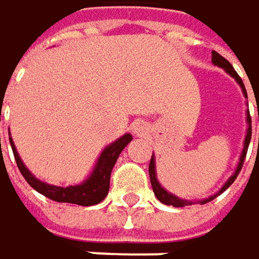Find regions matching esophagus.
I'll return each mask as SVG.
<instances>
[{
    "instance_id": "34e87169",
    "label": "esophagus",
    "mask_w": 259,
    "mask_h": 259,
    "mask_svg": "<svg viewBox=\"0 0 259 259\" xmlns=\"http://www.w3.org/2000/svg\"><path fill=\"white\" fill-rule=\"evenodd\" d=\"M143 130H145V128H143V125H142L140 122H137V123L134 125V133H136L137 136L143 134Z\"/></svg>"
}]
</instances>
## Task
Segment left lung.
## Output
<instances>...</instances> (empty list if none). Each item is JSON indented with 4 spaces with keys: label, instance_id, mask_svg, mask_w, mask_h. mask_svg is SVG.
Instances as JSON below:
<instances>
[{
    "label": "left lung",
    "instance_id": "left-lung-1",
    "mask_svg": "<svg viewBox=\"0 0 259 259\" xmlns=\"http://www.w3.org/2000/svg\"><path fill=\"white\" fill-rule=\"evenodd\" d=\"M211 62L214 63L215 66H219V67H223L238 84H240V87H241V90H243V95L247 98V93H246V87H244V84H243V81H241V78L238 76V73L235 72V69L232 67V65L226 60V59H223L219 53H215V51H212V54H211ZM259 111V110H258ZM258 122H259V114H258ZM250 137H252V120H250V114H249V110H247V131H246V137H244V145H243V151H241V155H240V161H238V166H237V169H235V172L232 174V177L223 184V187L217 192L215 194H212V196H209V197H206V199H203V200H187V199H181V197H178V196H175V194L169 193L166 189H163L161 187V184L158 183V180H157V170H155V157H154V154H152V158H151V163H149V177H151V184H152V190H154V193L157 196V199L160 200V202H163L164 205H172V206H186V205H192V203H196V202H199V203H206V202H209V200H212L214 197H217L219 194H222L234 181H235V178L238 177V174H240V170H241V167H243V163H244V158H246V154H247V148H249V143H250ZM259 142V139H258Z\"/></svg>",
    "mask_w": 259,
    "mask_h": 259
}]
</instances>
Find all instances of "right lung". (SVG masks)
<instances>
[{"mask_svg":"<svg viewBox=\"0 0 259 259\" xmlns=\"http://www.w3.org/2000/svg\"><path fill=\"white\" fill-rule=\"evenodd\" d=\"M12 149H13V155L18 164L19 172L22 174V177L25 178V181L40 194L56 200V202H65V203H76L81 206H90V205H96L99 202H102L105 199V196L108 194L110 190V175L111 170L120 155V152L125 149V146L133 140L131 134H125L120 139H117L116 142L110 143L99 155L96 166L93 167V172L89 175V178L85 181H82L78 186H67V187H59V186H51L47 184L40 180H37L22 163L15 143L12 140V137H9Z\"/></svg>","mask_w":259,"mask_h":259,"instance_id":"right-lung-1","label":"right lung"}]
</instances>
